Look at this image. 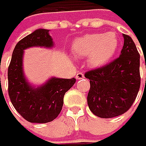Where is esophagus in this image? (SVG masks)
Returning <instances> with one entry per match:
<instances>
[{"label": "esophagus", "instance_id": "1", "mask_svg": "<svg viewBox=\"0 0 146 146\" xmlns=\"http://www.w3.org/2000/svg\"><path fill=\"white\" fill-rule=\"evenodd\" d=\"M84 78V74L82 73H78L77 75H76V79L77 80H79V79H82Z\"/></svg>", "mask_w": 146, "mask_h": 146}]
</instances>
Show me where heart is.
<instances>
[{
  "label": "heart",
  "mask_w": 146,
  "mask_h": 146,
  "mask_svg": "<svg viewBox=\"0 0 146 146\" xmlns=\"http://www.w3.org/2000/svg\"><path fill=\"white\" fill-rule=\"evenodd\" d=\"M119 47V39L114 32L93 33L78 37L73 41V53L78 58L88 56V64L92 68L106 65Z\"/></svg>",
  "instance_id": "b5f03b06"
}]
</instances>
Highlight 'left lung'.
<instances>
[{
  "label": "left lung",
  "mask_w": 146,
  "mask_h": 146,
  "mask_svg": "<svg viewBox=\"0 0 146 146\" xmlns=\"http://www.w3.org/2000/svg\"><path fill=\"white\" fill-rule=\"evenodd\" d=\"M120 57L110 64L85 73L90 80L88 104L101 118H111L127 111L141 86L140 54L132 39L123 34Z\"/></svg>",
  "instance_id": "obj_1"
}]
</instances>
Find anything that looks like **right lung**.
<instances>
[{
	"label": "right lung",
	"mask_w": 146,
	"mask_h": 146,
	"mask_svg": "<svg viewBox=\"0 0 146 146\" xmlns=\"http://www.w3.org/2000/svg\"><path fill=\"white\" fill-rule=\"evenodd\" d=\"M49 30L39 29L20 40L14 48L8 68V93L15 109L31 123H47L60 113L64 97L76 79L51 78L43 85L33 87L23 72L24 50L30 47L52 48Z\"/></svg>",
	"instance_id": "right-lung-1"
}]
</instances>
